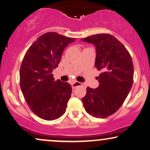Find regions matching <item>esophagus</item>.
<instances>
[{
	"mask_svg": "<svg viewBox=\"0 0 150 150\" xmlns=\"http://www.w3.org/2000/svg\"><path fill=\"white\" fill-rule=\"evenodd\" d=\"M81 85H82V83H81L78 82V81H75V82L72 83V88L75 89L76 87L79 86H81Z\"/></svg>",
	"mask_w": 150,
	"mask_h": 150,
	"instance_id": "1",
	"label": "esophagus"
}]
</instances>
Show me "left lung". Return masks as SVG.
Segmentation results:
<instances>
[{
	"label": "left lung",
	"instance_id": "1",
	"mask_svg": "<svg viewBox=\"0 0 150 150\" xmlns=\"http://www.w3.org/2000/svg\"><path fill=\"white\" fill-rule=\"evenodd\" d=\"M96 48L95 67L103 73L97 77V88L88 87L82 103L87 113L105 118L119 109L133 84L132 59L124 46L108 33L93 35L81 40Z\"/></svg>",
	"mask_w": 150,
	"mask_h": 150
}]
</instances>
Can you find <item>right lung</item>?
<instances>
[{"label":"right lung","mask_w":150,"mask_h":150,"mask_svg":"<svg viewBox=\"0 0 150 150\" xmlns=\"http://www.w3.org/2000/svg\"><path fill=\"white\" fill-rule=\"evenodd\" d=\"M75 39L47 32L32 44L20 70V85L25 101L38 117L51 121L65 113L72 87L55 80L52 72L58 67L63 51Z\"/></svg>","instance_id":"obj_1"}]
</instances>
